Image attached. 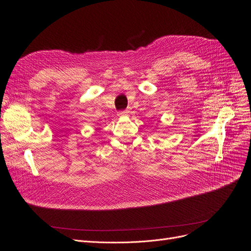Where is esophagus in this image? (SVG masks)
<instances>
[{
  "label": "esophagus",
  "instance_id": "1",
  "mask_svg": "<svg viewBox=\"0 0 251 251\" xmlns=\"http://www.w3.org/2000/svg\"><path fill=\"white\" fill-rule=\"evenodd\" d=\"M130 113V109L129 108H127V109H124V110H122V111H119V116L120 117H124V116H128V114Z\"/></svg>",
  "mask_w": 251,
  "mask_h": 251
}]
</instances>
